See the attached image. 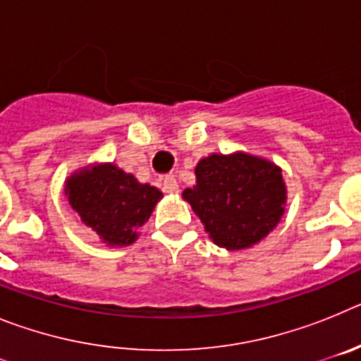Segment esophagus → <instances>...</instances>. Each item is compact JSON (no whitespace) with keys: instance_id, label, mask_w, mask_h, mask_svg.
Listing matches in <instances>:
<instances>
[{"instance_id":"34e87169","label":"esophagus","mask_w":361,"mask_h":361,"mask_svg":"<svg viewBox=\"0 0 361 361\" xmlns=\"http://www.w3.org/2000/svg\"><path fill=\"white\" fill-rule=\"evenodd\" d=\"M162 190H164V193H170V195H177L178 193V183L177 178L175 177H166L164 183H162Z\"/></svg>"}]
</instances>
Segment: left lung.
Wrapping results in <instances>:
<instances>
[{
    "mask_svg": "<svg viewBox=\"0 0 361 361\" xmlns=\"http://www.w3.org/2000/svg\"><path fill=\"white\" fill-rule=\"evenodd\" d=\"M195 186L183 191L219 247L247 250L279 226L288 188L282 168L253 153H212L195 166Z\"/></svg>",
    "mask_w": 361,
    "mask_h": 361,
    "instance_id": "8db88e82",
    "label": "left lung"
}]
</instances>
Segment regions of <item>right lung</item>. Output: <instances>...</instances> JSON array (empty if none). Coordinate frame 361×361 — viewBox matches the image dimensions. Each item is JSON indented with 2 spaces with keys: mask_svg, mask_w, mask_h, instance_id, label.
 Returning a JSON list of instances; mask_svg holds the SVG:
<instances>
[{
  "mask_svg": "<svg viewBox=\"0 0 361 361\" xmlns=\"http://www.w3.org/2000/svg\"><path fill=\"white\" fill-rule=\"evenodd\" d=\"M65 195L82 224L110 247L133 244L162 199L157 188L139 183L114 162H94L72 171Z\"/></svg>",
  "mask_w": 361,
  "mask_h": 361,
  "instance_id": "obj_1",
  "label": "right lung"
}]
</instances>
